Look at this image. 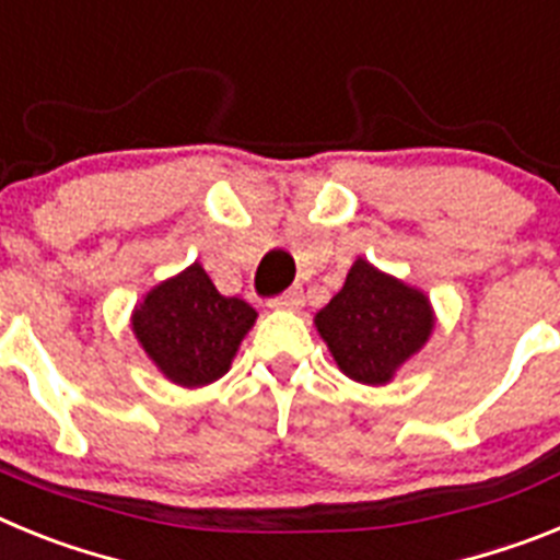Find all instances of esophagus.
Segmentation results:
<instances>
[{
	"label": "esophagus",
	"instance_id": "34e87169",
	"mask_svg": "<svg viewBox=\"0 0 560 560\" xmlns=\"http://www.w3.org/2000/svg\"><path fill=\"white\" fill-rule=\"evenodd\" d=\"M270 307L284 310V313H295V310L304 307V293H301V287H293V290H287L284 295L270 301Z\"/></svg>",
	"mask_w": 560,
	"mask_h": 560
}]
</instances>
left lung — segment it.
I'll use <instances>...</instances> for the list:
<instances>
[{
  "mask_svg": "<svg viewBox=\"0 0 560 560\" xmlns=\"http://www.w3.org/2000/svg\"><path fill=\"white\" fill-rule=\"evenodd\" d=\"M436 315L420 287L383 273L363 256L349 267L347 284L315 313V329L349 381L386 386L428 343Z\"/></svg>",
  "mask_w": 560,
  "mask_h": 560,
  "instance_id": "left-lung-1",
  "label": "left lung"
}]
</instances>
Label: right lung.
<instances>
[{
  "mask_svg": "<svg viewBox=\"0 0 560 560\" xmlns=\"http://www.w3.org/2000/svg\"><path fill=\"white\" fill-rule=\"evenodd\" d=\"M259 313L242 299L222 295L194 261L154 284L132 310V332L165 381L202 388L231 369Z\"/></svg>",
  "mask_w": 560,
  "mask_h": 560,
  "instance_id": "obj_1",
  "label": "right lung"
}]
</instances>
